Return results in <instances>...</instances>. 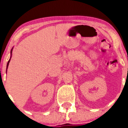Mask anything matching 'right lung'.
I'll use <instances>...</instances> for the list:
<instances>
[{
	"mask_svg": "<svg viewBox=\"0 0 128 128\" xmlns=\"http://www.w3.org/2000/svg\"><path fill=\"white\" fill-rule=\"evenodd\" d=\"M13 48H11V52H10V54H11V56H10V60H9L8 62V63H7V66H6V73H7V69H8V68L9 63H10V60H11V56H12V51H13Z\"/></svg>",
	"mask_w": 128,
	"mask_h": 128,
	"instance_id": "right-lung-1",
	"label": "right lung"
}]
</instances>
